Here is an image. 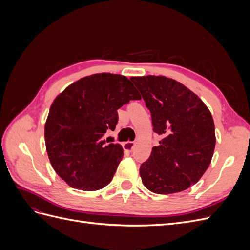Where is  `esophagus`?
<instances>
[{"label":"esophagus","mask_w":250,"mask_h":250,"mask_svg":"<svg viewBox=\"0 0 250 250\" xmlns=\"http://www.w3.org/2000/svg\"><path fill=\"white\" fill-rule=\"evenodd\" d=\"M133 145H134V142L128 141V142H126V143L123 144V149H124L125 151H127V152H131V150H132V148H133Z\"/></svg>","instance_id":"34e87169"}]
</instances>
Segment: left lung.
<instances>
[{"label":"left lung","instance_id":"8db88e82","mask_svg":"<svg viewBox=\"0 0 250 250\" xmlns=\"http://www.w3.org/2000/svg\"><path fill=\"white\" fill-rule=\"evenodd\" d=\"M152 118L153 131L163 139L140 167L149 191L172 194L201 178L214 154L215 125L200 98L165 76L132 77Z\"/></svg>","mask_w":250,"mask_h":250}]
</instances>
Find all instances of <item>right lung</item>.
Here are the masks:
<instances>
[{
    "mask_svg": "<svg viewBox=\"0 0 250 250\" xmlns=\"http://www.w3.org/2000/svg\"><path fill=\"white\" fill-rule=\"evenodd\" d=\"M141 96L129 79L95 74L67 86L52 103L44 141L53 169L65 183L82 191L107 186L123 157L120 144H105L115 130L118 109Z\"/></svg>",
    "mask_w": 250,
    "mask_h": 250,
    "instance_id": "obj_1",
    "label": "right lung"
}]
</instances>
